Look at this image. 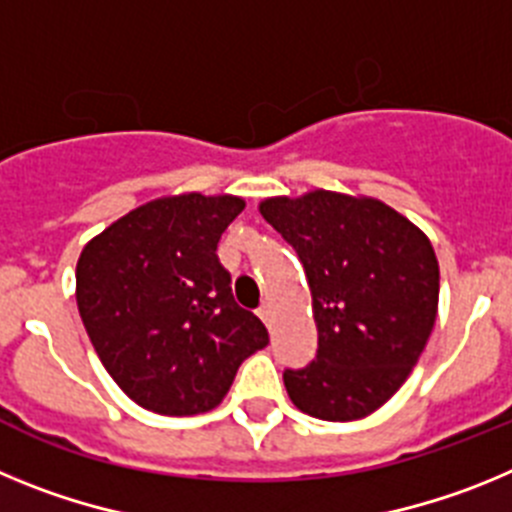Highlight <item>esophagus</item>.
I'll return each instance as SVG.
<instances>
[{
	"instance_id": "esophagus-1",
	"label": "esophagus",
	"mask_w": 512,
	"mask_h": 512,
	"mask_svg": "<svg viewBox=\"0 0 512 512\" xmlns=\"http://www.w3.org/2000/svg\"><path fill=\"white\" fill-rule=\"evenodd\" d=\"M259 318L264 320L266 325H271V320H274V305H271V302H264V305L259 307Z\"/></svg>"
}]
</instances>
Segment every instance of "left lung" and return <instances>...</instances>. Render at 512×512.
Returning <instances> with one entry per match:
<instances>
[{
	"mask_svg": "<svg viewBox=\"0 0 512 512\" xmlns=\"http://www.w3.org/2000/svg\"><path fill=\"white\" fill-rule=\"evenodd\" d=\"M259 210L300 256L318 325L315 359L284 369L289 400L320 420L366 418L410 377L436 323L431 241L372 197L315 189Z\"/></svg>",
	"mask_w": 512,
	"mask_h": 512,
	"instance_id": "obj_1",
	"label": "left lung"
}]
</instances>
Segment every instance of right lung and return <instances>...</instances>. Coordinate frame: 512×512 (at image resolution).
<instances>
[{"instance_id": "add662e5", "label": "right lung", "mask_w": 512, "mask_h": 512, "mask_svg": "<svg viewBox=\"0 0 512 512\" xmlns=\"http://www.w3.org/2000/svg\"><path fill=\"white\" fill-rule=\"evenodd\" d=\"M246 202L200 192L135 207L84 246L76 305L125 395L158 415H197L228 395L238 366L269 343L230 292L217 243Z\"/></svg>"}]
</instances>
